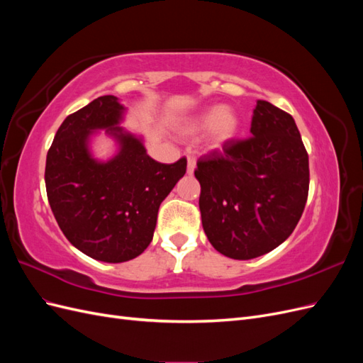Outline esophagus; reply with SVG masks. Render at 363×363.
Listing matches in <instances>:
<instances>
[{"instance_id":"obj_1","label":"esophagus","mask_w":363,"mask_h":363,"mask_svg":"<svg viewBox=\"0 0 363 363\" xmlns=\"http://www.w3.org/2000/svg\"><path fill=\"white\" fill-rule=\"evenodd\" d=\"M186 159H188V174L192 175L195 169V156L192 152H188V155H186Z\"/></svg>"}]
</instances>
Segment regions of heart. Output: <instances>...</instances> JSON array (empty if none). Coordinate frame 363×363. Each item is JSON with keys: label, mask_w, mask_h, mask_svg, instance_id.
Returning <instances> with one entry per match:
<instances>
[{"label": "heart", "mask_w": 363, "mask_h": 363, "mask_svg": "<svg viewBox=\"0 0 363 363\" xmlns=\"http://www.w3.org/2000/svg\"><path fill=\"white\" fill-rule=\"evenodd\" d=\"M238 127L239 119L235 112L230 111V108L213 106L206 107L204 111L186 118L180 125V130L186 135H195L208 128L211 138L218 144H223V142L230 140L236 135Z\"/></svg>", "instance_id": "heart-1"}]
</instances>
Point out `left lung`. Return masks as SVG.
<instances>
[{
	"mask_svg": "<svg viewBox=\"0 0 363 363\" xmlns=\"http://www.w3.org/2000/svg\"><path fill=\"white\" fill-rule=\"evenodd\" d=\"M250 133L200 157L195 169L204 233L216 251L236 260L284 242L309 194V156L294 118L259 100Z\"/></svg>",
	"mask_w": 363,
	"mask_h": 363,
	"instance_id": "left-lung-1",
	"label": "left lung"
}]
</instances>
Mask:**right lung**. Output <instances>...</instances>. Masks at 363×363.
<instances>
[{
    "instance_id": "add662e5",
    "label": "right lung",
    "mask_w": 363,
    "mask_h": 363,
    "mask_svg": "<svg viewBox=\"0 0 363 363\" xmlns=\"http://www.w3.org/2000/svg\"><path fill=\"white\" fill-rule=\"evenodd\" d=\"M125 111L116 96H98L63 121L47 155V195L60 230L77 250L107 263L145 251L162 201L186 172L184 157L167 164L147 155L144 139L119 125ZM100 129L118 147L107 161L90 151Z\"/></svg>"
}]
</instances>
